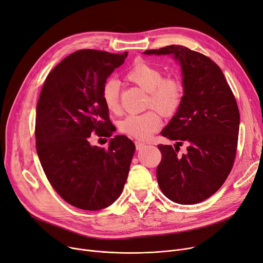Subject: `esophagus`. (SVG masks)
I'll use <instances>...</instances> for the list:
<instances>
[{"instance_id":"34e87169","label":"esophagus","mask_w":263,"mask_h":263,"mask_svg":"<svg viewBox=\"0 0 263 263\" xmlns=\"http://www.w3.org/2000/svg\"><path fill=\"white\" fill-rule=\"evenodd\" d=\"M145 146H146V145H145L144 143H141V142H135V147H136V151H142Z\"/></svg>"}]
</instances>
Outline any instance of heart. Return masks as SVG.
Returning <instances> with one entry per match:
<instances>
[{"instance_id": "b5f03b06", "label": "heart", "mask_w": 263, "mask_h": 263, "mask_svg": "<svg viewBox=\"0 0 263 263\" xmlns=\"http://www.w3.org/2000/svg\"><path fill=\"white\" fill-rule=\"evenodd\" d=\"M125 78L148 93L146 108H152L141 115H131L119 124L121 133L139 141H147L162 124L163 116H171L180 106L184 87L179 78L173 75L163 76L160 67L147 62H135L125 74ZM101 98L106 109L111 114H119L120 90L119 83L114 78L104 82L101 89ZM156 108L159 111L154 109Z\"/></svg>"}]
</instances>
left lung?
<instances>
[{
    "label": "left lung",
    "mask_w": 263,
    "mask_h": 263,
    "mask_svg": "<svg viewBox=\"0 0 263 263\" xmlns=\"http://www.w3.org/2000/svg\"><path fill=\"white\" fill-rule=\"evenodd\" d=\"M144 53L174 54L184 76L180 106L161 132L177 141L175 149L158 145L162 155L157 166L158 185L175 203H200L223 185L233 167L239 129L236 100L220 67L203 53L179 45ZM184 141L187 153L179 156Z\"/></svg>",
    "instance_id": "8db88e82"
}]
</instances>
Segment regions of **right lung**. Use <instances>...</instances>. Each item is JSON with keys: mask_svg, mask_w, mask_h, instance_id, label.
Here are the masks:
<instances>
[{"mask_svg": "<svg viewBox=\"0 0 263 263\" xmlns=\"http://www.w3.org/2000/svg\"><path fill=\"white\" fill-rule=\"evenodd\" d=\"M128 52L82 49L48 74L36 105V152L55 192L85 211L109 206L128 178L134 143L115 135L107 149L90 145L91 134L110 138L114 125L101 98L107 77Z\"/></svg>", "mask_w": 263, "mask_h": 263, "instance_id": "right-lung-1", "label": "right lung"}]
</instances>
